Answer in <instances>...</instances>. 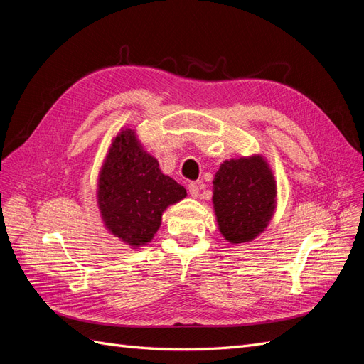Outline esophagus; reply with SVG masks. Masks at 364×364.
<instances>
[{"mask_svg": "<svg viewBox=\"0 0 364 364\" xmlns=\"http://www.w3.org/2000/svg\"><path fill=\"white\" fill-rule=\"evenodd\" d=\"M188 191L194 197V199H197V197H199V194H200V186L197 185V183H190L188 185Z\"/></svg>", "mask_w": 364, "mask_h": 364, "instance_id": "1", "label": "esophagus"}]
</instances>
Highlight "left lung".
<instances>
[{"label": "left lung", "mask_w": 364, "mask_h": 364, "mask_svg": "<svg viewBox=\"0 0 364 364\" xmlns=\"http://www.w3.org/2000/svg\"><path fill=\"white\" fill-rule=\"evenodd\" d=\"M277 181L262 155L226 159L213 181L220 234L230 245L249 243L264 232L277 209Z\"/></svg>", "instance_id": "left-lung-1"}]
</instances>
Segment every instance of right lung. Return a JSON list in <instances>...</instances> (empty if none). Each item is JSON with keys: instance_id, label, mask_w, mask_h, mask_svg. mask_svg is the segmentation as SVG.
Returning a JSON list of instances; mask_svg holds the SVG:
<instances>
[{"instance_id": "add662e5", "label": "right lung", "mask_w": 364, "mask_h": 364, "mask_svg": "<svg viewBox=\"0 0 364 364\" xmlns=\"http://www.w3.org/2000/svg\"><path fill=\"white\" fill-rule=\"evenodd\" d=\"M186 190L164 174L142 147L136 132L123 129L112 139L98 173L97 203L105 228L132 249L150 243L170 205Z\"/></svg>"}]
</instances>
